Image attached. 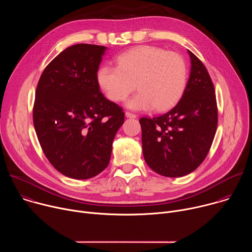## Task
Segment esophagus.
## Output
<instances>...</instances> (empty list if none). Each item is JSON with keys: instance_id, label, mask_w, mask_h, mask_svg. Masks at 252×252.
Here are the masks:
<instances>
[{"instance_id": "34e87169", "label": "esophagus", "mask_w": 252, "mask_h": 252, "mask_svg": "<svg viewBox=\"0 0 252 252\" xmlns=\"http://www.w3.org/2000/svg\"><path fill=\"white\" fill-rule=\"evenodd\" d=\"M126 118H130V119H135L136 118V115L135 114H132L130 112H126Z\"/></svg>"}]
</instances>
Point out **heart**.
<instances>
[{"mask_svg":"<svg viewBox=\"0 0 252 252\" xmlns=\"http://www.w3.org/2000/svg\"><path fill=\"white\" fill-rule=\"evenodd\" d=\"M116 65L103 64L97 70V83L113 101H127L132 110L156 107L165 111L182 97L188 83V65L182 55L154 46H139L121 54Z\"/></svg>","mask_w":252,"mask_h":252,"instance_id":"obj_1","label":"heart"}]
</instances>
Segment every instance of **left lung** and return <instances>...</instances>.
<instances>
[{"mask_svg":"<svg viewBox=\"0 0 252 252\" xmlns=\"http://www.w3.org/2000/svg\"><path fill=\"white\" fill-rule=\"evenodd\" d=\"M189 54L190 76L181 100L163 115L139 120L143 158L154 171L167 177L195 170L206 158L218 127L213 83L202 62Z\"/></svg>","mask_w":252,"mask_h":252,"instance_id":"left-lung-1","label":"left lung"}]
</instances>
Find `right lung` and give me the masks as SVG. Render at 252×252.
<instances>
[{"label":"right lung","mask_w":252,"mask_h":252,"mask_svg":"<svg viewBox=\"0 0 252 252\" xmlns=\"http://www.w3.org/2000/svg\"><path fill=\"white\" fill-rule=\"evenodd\" d=\"M103 46L78 44L58 55L39 80L32 122L42 150L62 174L88 179L110 162L123 107L99 91Z\"/></svg>","instance_id":"1"}]
</instances>
